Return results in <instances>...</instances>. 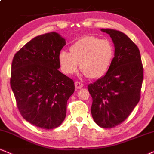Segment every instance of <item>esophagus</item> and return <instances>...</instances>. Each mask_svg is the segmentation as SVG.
I'll list each match as a JSON object with an SVG mask.
<instances>
[{"label": "esophagus", "mask_w": 154, "mask_h": 154, "mask_svg": "<svg viewBox=\"0 0 154 154\" xmlns=\"http://www.w3.org/2000/svg\"><path fill=\"white\" fill-rule=\"evenodd\" d=\"M84 86V84L82 83H81V82H75V87L76 89H81Z\"/></svg>", "instance_id": "34e87169"}]
</instances>
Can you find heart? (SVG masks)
<instances>
[{"label":"heart","mask_w":154,"mask_h":154,"mask_svg":"<svg viewBox=\"0 0 154 154\" xmlns=\"http://www.w3.org/2000/svg\"><path fill=\"white\" fill-rule=\"evenodd\" d=\"M115 49L109 40L95 37H84L74 42L70 53L61 51L59 62L64 73L75 72L80 64L83 73L91 79L101 77L113 61Z\"/></svg>","instance_id":"b5f03b06"}]
</instances>
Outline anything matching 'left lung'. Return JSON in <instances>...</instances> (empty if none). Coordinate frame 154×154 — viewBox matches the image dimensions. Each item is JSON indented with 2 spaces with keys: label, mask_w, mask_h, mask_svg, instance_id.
<instances>
[{
  "label": "left lung",
  "mask_w": 154,
  "mask_h": 154,
  "mask_svg": "<svg viewBox=\"0 0 154 154\" xmlns=\"http://www.w3.org/2000/svg\"><path fill=\"white\" fill-rule=\"evenodd\" d=\"M115 45V57L104 76L88 85L91 113L97 125L112 128L122 123L140 99L143 67L138 47L125 34L102 29Z\"/></svg>",
  "instance_id": "8db88e82"
}]
</instances>
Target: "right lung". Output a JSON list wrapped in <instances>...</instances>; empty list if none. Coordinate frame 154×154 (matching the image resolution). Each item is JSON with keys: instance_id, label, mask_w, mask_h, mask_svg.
Segmentation results:
<instances>
[{"instance_id": "add662e5", "label": "right lung", "mask_w": 154, "mask_h": 154, "mask_svg": "<svg viewBox=\"0 0 154 154\" xmlns=\"http://www.w3.org/2000/svg\"><path fill=\"white\" fill-rule=\"evenodd\" d=\"M65 45L56 32L37 36L16 53L11 63L10 84L20 113L44 129L62 124L67 100L75 90L73 80L58 70Z\"/></svg>"}]
</instances>
